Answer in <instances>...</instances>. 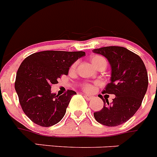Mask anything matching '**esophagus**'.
<instances>
[{"mask_svg": "<svg viewBox=\"0 0 157 157\" xmlns=\"http://www.w3.org/2000/svg\"><path fill=\"white\" fill-rule=\"evenodd\" d=\"M84 98H85V99H87V100H88V101L91 100V99L94 98V97L92 96V95H90V94H84Z\"/></svg>", "mask_w": 157, "mask_h": 157, "instance_id": "obj_1", "label": "esophagus"}]
</instances>
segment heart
<instances>
[{"mask_svg": "<svg viewBox=\"0 0 157 157\" xmlns=\"http://www.w3.org/2000/svg\"><path fill=\"white\" fill-rule=\"evenodd\" d=\"M90 61H91V63L93 64V66L96 68L99 67L101 65H107V62L105 60V59L104 57L101 56H93L90 57ZM77 65V62L74 63L73 65H72L71 69L72 70H74L76 68ZM84 90H87V91H92L94 90V86L91 85V84H89V83H87L84 85L83 87Z\"/></svg>", "mask_w": 157, "mask_h": 157, "instance_id": "1", "label": "heart"}]
</instances>
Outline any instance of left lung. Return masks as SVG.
Returning a JSON list of instances; mask_svg holds the SVG:
<instances>
[{
    "mask_svg": "<svg viewBox=\"0 0 157 157\" xmlns=\"http://www.w3.org/2000/svg\"><path fill=\"white\" fill-rule=\"evenodd\" d=\"M93 52L108 59L112 74L103 93L115 94L112 104L108 100L101 111L94 113L97 121L106 126H118L135 115L141 106L148 87V74L142 59L121 46H106ZM102 99V98H101Z\"/></svg>",
    "mask_w": 157,
    "mask_h": 157,
    "instance_id": "1",
    "label": "left lung"
}]
</instances>
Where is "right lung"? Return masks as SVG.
Returning <instances> with one entry per match:
<instances>
[{
  "label": "right lung",
  "instance_id": "add662e5",
  "mask_svg": "<svg viewBox=\"0 0 157 157\" xmlns=\"http://www.w3.org/2000/svg\"><path fill=\"white\" fill-rule=\"evenodd\" d=\"M85 56L83 51H42L29 56L19 67L14 83L23 112L40 126L56 125L65 115L74 90L62 95L52 93L51 85L58 83L70 67Z\"/></svg>",
  "mask_w": 157,
  "mask_h": 157
}]
</instances>
